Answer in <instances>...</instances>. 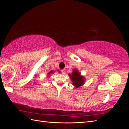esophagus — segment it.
<instances>
[{
	"label": "esophagus",
	"instance_id": "esophagus-1",
	"mask_svg": "<svg viewBox=\"0 0 129 129\" xmlns=\"http://www.w3.org/2000/svg\"><path fill=\"white\" fill-rule=\"evenodd\" d=\"M61 73H62V74H65V69H62V70H61Z\"/></svg>",
	"mask_w": 129,
	"mask_h": 129
}]
</instances>
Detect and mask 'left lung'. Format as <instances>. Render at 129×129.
Here are the masks:
<instances>
[{
	"instance_id": "obj_1",
	"label": "left lung",
	"mask_w": 129,
	"mask_h": 129,
	"mask_svg": "<svg viewBox=\"0 0 129 129\" xmlns=\"http://www.w3.org/2000/svg\"><path fill=\"white\" fill-rule=\"evenodd\" d=\"M73 82V85L77 88L83 85L84 82V77L81 75L80 73L76 70H74L72 74H69Z\"/></svg>"
}]
</instances>
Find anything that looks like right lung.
Masks as SVG:
<instances>
[{
  "label": "right lung",
  "mask_w": 129,
  "mask_h": 129,
  "mask_svg": "<svg viewBox=\"0 0 129 129\" xmlns=\"http://www.w3.org/2000/svg\"><path fill=\"white\" fill-rule=\"evenodd\" d=\"M53 73V71H51V72H50L48 73V75H50V74H51V73Z\"/></svg>",
  "instance_id": "1"
}]
</instances>
